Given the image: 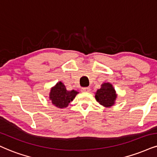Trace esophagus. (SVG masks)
<instances>
[{
  "label": "esophagus",
  "mask_w": 157,
  "mask_h": 157,
  "mask_svg": "<svg viewBox=\"0 0 157 157\" xmlns=\"http://www.w3.org/2000/svg\"><path fill=\"white\" fill-rule=\"evenodd\" d=\"M90 91V87H84L82 89V92H88Z\"/></svg>",
  "instance_id": "obj_1"
}]
</instances>
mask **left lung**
<instances>
[{
	"mask_svg": "<svg viewBox=\"0 0 157 157\" xmlns=\"http://www.w3.org/2000/svg\"><path fill=\"white\" fill-rule=\"evenodd\" d=\"M117 96L113 86L109 83H104L101 85V88L97 91L95 98L100 105L111 107L114 104Z\"/></svg>",
	"mask_w": 157,
	"mask_h": 157,
	"instance_id": "1",
	"label": "left lung"
}]
</instances>
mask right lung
Returning a JSON list of instances; mask_svg holds the SVG:
<instances>
[{"instance_id":"1","label":"right lung","mask_w":157,"mask_h":157,"mask_svg":"<svg viewBox=\"0 0 157 157\" xmlns=\"http://www.w3.org/2000/svg\"><path fill=\"white\" fill-rule=\"evenodd\" d=\"M78 94L75 90L67 91L65 86L62 82H58L55 86L52 88L49 98L52 102L57 108H65L74 99Z\"/></svg>"}]
</instances>
